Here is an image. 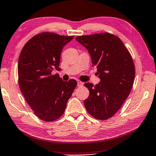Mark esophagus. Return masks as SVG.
I'll list each match as a JSON object with an SVG mask.
<instances>
[{"label": "esophagus", "mask_w": 156, "mask_h": 156, "mask_svg": "<svg viewBox=\"0 0 156 156\" xmlns=\"http://www.w3.org/2000/svg\"><path fill=\"white\" fill-rule=\"evenodd\" d=\"M83 84V83L81 82V81H77V86H82Z\"/></svg>", "instance_id": "34e87169"}]
</instances>
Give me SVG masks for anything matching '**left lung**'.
Segmentation results:
<instances>
[{"label":"left lung","mask_w":156,"mask_h":156,"mask_svg":"<svg viewBox=\"0 0 156 156\" xmlns=\"http://www.w3.org/2000/svg\"><path fill=\"white\" fill-rule=\"evenodd\" d=\"M76 40L89 52L100 79L95 86L84 83L89 90L84 106L94 118L107 120L119 111L131 91L135 76L133 58L121 39L109 33L81 35Z\"/></svg>","instance_id":"1"}]
</instances>
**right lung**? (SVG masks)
<instances>
[{
	"instance_id": "obj_1",
	"label": "right lung",
	"mask_w": 156,
	"mask_h": 156,
	"mask_svg": "<svg viewBox=\"0 0 156 156\" xmlns=\"http://www.w3.org/2000/svg\"><path fill=\"white\" fill-rule=\"evenodd\" d=\"M74 38L43 32L28 40L18 61V80L21 93L35 114L44 121H56L63 114L69 98L77 83L64 81L54 69L59 70L63 47Z\"/></svg>"
}]
</instances>
